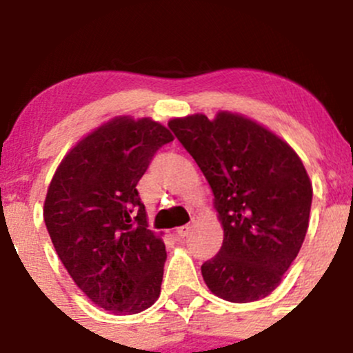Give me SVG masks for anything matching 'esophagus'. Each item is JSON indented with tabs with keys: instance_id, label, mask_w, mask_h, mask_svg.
I'll list each match as a JSON object with an SVG mask.
<instances>
[{
	"instance_id": "1",
	"label": "esophagus",
	"mask_w": 353,
	"mask_h": 353,
	"mask_svg": "<svg viewBox=\"0 0 353 353\" xmlns=\"http://www.w3.org/2000/svg\"><path fill=\"white\" fill-rule=\"evenodd\" d=\"M189 232H191V225H184V226H179V228H177V235L183 236V239L189 235Z\"/></svg>"
}]
</instances>
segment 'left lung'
I'll use <instances>...</instances> for the list:
<instances>
[{
	"instance_id": "1",
	"label": "left lung",
	"mask_w": 353,
	"mask_h": 353,
	"mask_svg": "<svg viewBox=\"0 0 353 353\" xmlns=\"http://www.w3.org/2000/svg\"><path fill=\"white\" fill-rule=\"evenodd\" d=\"M169 128L203 170L223 225V245L201 265L213 294L232 303L269 296L310 225L313 188L294 150L255 121L220 111L174 118Z\"/></svg>"
}]
</instances>
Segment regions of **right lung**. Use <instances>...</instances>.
Masks as SVG:
<instances>
[{
	"label": "right lung",
	"mask_w": 353,
	"mask_h": 353,
	"mask_svg": "<svg viewBox=\"0 0 353 353\" xmlns=\"http://www.w3.org/2000/svg\"><path fill=\"white\" fill-rule=\"evenodd\" d=\"M172 140L150 118H114L65 155L47 191L43 220L59 259L113 314L140 313L161 294L165 245L148 230L137 184Z\"/></svg>",
	"instance_id": "add662e5"
}]
</instances>
